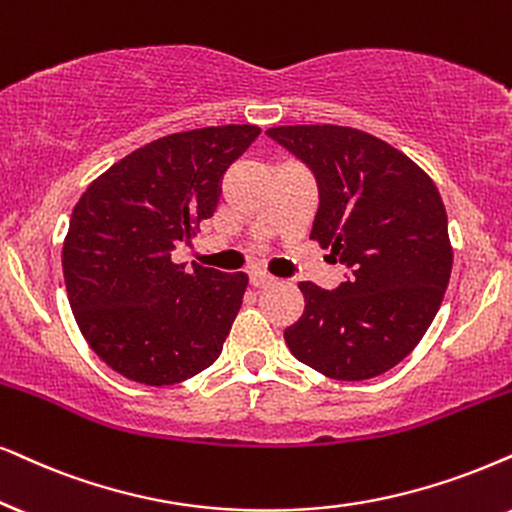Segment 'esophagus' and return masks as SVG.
Returning <instances> with one entry per match:
<instances>
[{"mask_svg": "<svg viewBox=\"0 0 512 512\" xmlns=\"http://www.w3.org/2000/svg\"><path fill=\"white\" fill-rule=\"evenodd\" d=\"M248 278H250L252 288H267V286H271V283H276V278L264 274V271H250Z\"/></svg>", "mask_w": 512, "mask_h": 512, "instance_id": "esophagus-1", "label": "esophagus"}]
</instances>
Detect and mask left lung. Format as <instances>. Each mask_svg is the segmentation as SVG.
<instances>
[{"label": "left lung", "instance_id": "left-lung-1", "mask_svg": "<svg viewBox=\"0 0 512 512\" xmlns=\"http://www.w3.org/2000/svg\"><path fill=\"white\" fill-rule=\"evenodd\" d=\"M267 134L319 184L312 241L352 269L335 290L302 281L304 312L283 338L335 380H368L409 357L449 286L454 250L435 181L387 141L340 125Z\"/></svg>", "mask_w": 512, "mask_h": 512}]
</instances>
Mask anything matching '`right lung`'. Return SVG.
I'll return each instance as SVG.
<instances>
[{
  "label": "right lung",
  "instance_id": "add662e5",
  "mask_svg": "<svg viewBox=\"0 0 512 512\" xmlns=\"http://www.w3.org/2000/svg\"><path fill=\"white\" fill-rule=\"evenodd\" d=\"M257 134L222 125L155 139L77 200L63 241L70 309L99 359L134 383H184L222 354L248 276L186 271L172 250L212 217L224 172Z\"/></svg>",
  "mask_w": 512,
  "mask_h": 512
}]
</instances>
